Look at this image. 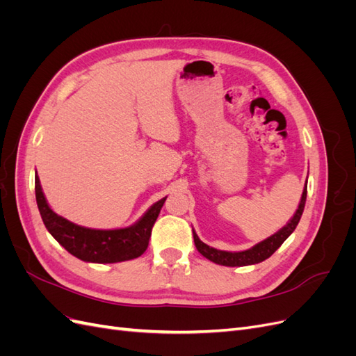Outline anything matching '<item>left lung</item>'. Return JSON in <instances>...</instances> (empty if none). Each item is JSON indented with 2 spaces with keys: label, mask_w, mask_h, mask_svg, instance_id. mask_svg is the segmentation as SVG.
<instances>
[{
  "label": "left lung",
  "mask_w": 356,
  "mask_h": 356,
  "mask_svg": "<svg viewBox=\"0 0 356 356\" xmlns=\"http://www.w3.org/2000/svg\"><path fill=\"white\" fill-rule=\"evenodd\" d=\"M306 196H307V184L303 190V195H301L298 209L296 211L294 217L289 220V222L285 225L284 229H281L277 233L270 236V238H267L266 241L257 243L255 246L251 248V250L241 251V252H227V251L215 250V248H211L207 243H203L197 238V234L195 233V230H193V238H195V245L197 248V251L203 257H207L208 260L217 263V264H221V266H229V267L250 266V264H257V263L264 261L266 258L270 257L277 250V248L288 239V236L296 230L297 224L301 218V213H303V211H305Z\"/></svg>",
  "instance_id": "1"
}]
</instances>
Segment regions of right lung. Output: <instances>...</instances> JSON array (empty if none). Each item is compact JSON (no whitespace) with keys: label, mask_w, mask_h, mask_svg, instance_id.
Segmentation results:
<instances>
[{"label":"right lung","mask_w":356,"mask_h":356,"mask_svg":"<svg viewBox=\"0 0 356 356\" xmlns=\"http://www.w3.org/2000/svg\"><path fill=\"white\" fill-rule=\"evenodd\" d=\"M35 199L46 229L74 257L88 263H120L143 255L153 225L166 197L156 202L136 224L117 230H95L74 224L53 212L46 202L35 175Z\"/></svg>","instance_id":"1"}]
</instances>
